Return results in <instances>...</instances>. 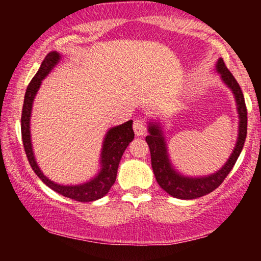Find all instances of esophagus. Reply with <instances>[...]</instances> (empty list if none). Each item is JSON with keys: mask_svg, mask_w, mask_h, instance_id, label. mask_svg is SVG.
Wrapping results in <instances>:
<instances>
[{"mask_svg": "<svg viewBox=\"0 0 261 261\" xmlns=\"http://www.w3.org/2000/svg\"><path fill=\"white\" fill-rule=\"evenodd\" d=\"M133 128H134V132L135 134L138 135V137H141V135H144L146 133V126H145V122L142 121L141 119H138L134 121L133 123Z\"/></svg>", "mask_w": 261, "mask_h": 261, "instance_id": "obj_1", "label": "esophagus"}]
</instances>
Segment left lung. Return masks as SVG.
I'll return each instance as SVG.
<instances>
[{"mask_svg": "<svg viewBox=\"0 0 261 261\" xmlns=\"http://www.w3.org/2000/svg\"><path fill=\"white\" fill-rule=\"evenodd\" d=\"M215 69L219 72L221 81L230 89L237 102V110L239 114V130L235 147L229 158L224 165L216 172L210 173L208 176L191 177L180 173L171 162L167 142L164 135V130L159 121H148V135L146 137V142L148 144L151 151L152 169L154 172L155 179L164 191L170 196L179 199H195L202 196L208 195L219 188L224 178L228 176L240 153L244 148V144L247 135V109H246L244 94L240 85L238 84L230 71L224 65L222 58L217 60Z\"/></svg>", "mask_w": 261, "mask_h": 261, "instance_id": "1", "label": "left lung"}]
</instances>
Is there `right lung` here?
Masks as SVG:
<instances>
[{
	"mask_svg": "<svg viewBox=\"0 0 261 261\" xmlns=\"http://www.w3.org/2000/svg\"><path fill=\"white\" fill-rule=\"evenodd\" d=\"M60 60H62V55L59 52H49L27 87L23 99L22 116H21V134H22L24 152L35 174L53 191L78 202H92L108 194L110 188L115 183L120 160L127 146L134 139V132L132 127L133 121L129 120L119 126L109 128L102 142L101 154H99L101 155L99 171L90 180L81 184L63 185L46 177L35 160L31 138V116L34 98L40 89L41 82L48 76V73H51V71L58 65Z\"/></svg>",
	"mask_w": 261,
	"mask_h": 261,
	"instance_id": "1",
	"label": "right lung"
}]
</instances>
